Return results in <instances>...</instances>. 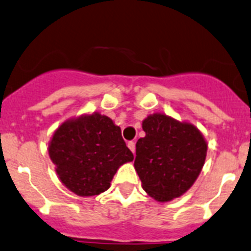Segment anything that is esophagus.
<instances>
[{"mask_svg": "<svg viewBox=\"0 0 251 251\" xmlns=\"http://www.w3.org/2000/svg\"><path fill=\"white\" fill-rule=\"evenodd\" d=\"M128 147H129V150L133 152V154H135V143H134V141H129Z\"/></svg>", "mask_w": 251, "mask_h": 251, "instance_id": "34e87169", "label": "esophagus"}]
</instances>
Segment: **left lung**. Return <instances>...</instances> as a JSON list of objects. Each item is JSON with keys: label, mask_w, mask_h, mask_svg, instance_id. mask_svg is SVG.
Instances as JSON below:
<instances>
[{"label": "left lung", "mask_w": 251, "mask_h": 251, "mask_svg": "<svg viewBox=\"0 0 251 251\" xmlns=\"http://www.w3.org/2000/svg\"><path fill=\"white\" fill-rule=\"evenodd\" d=\"M143 129L146 135L136 143L134 167L147 195L158 202H169L197 180L208 144L195 126L164 113L147 116Z\"/></svg>", "instance_id": "1"}]
</instances>
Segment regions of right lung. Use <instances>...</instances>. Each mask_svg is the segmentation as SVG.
Masks as SVG:
<instances>
[{
    "label": "right lung",
    "instance_id": "obj_1",
    "mask_svg": "<svg viewBox=\"0 0 251 251\" xmlns=\"http://www.w3.org/2000/svg\"><path fill=\"white\" fill-rule=\"evenodd\" d=\"M48 153L60 181L81 197L105 192L118 168L134 159L120 126L98 112L65 121L54 131Z\"/></svg>",
    "mask_w": 251,
    "mask_h": 251
}]
</instances>
